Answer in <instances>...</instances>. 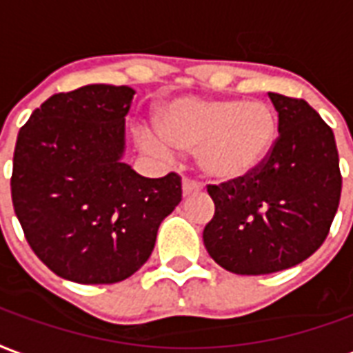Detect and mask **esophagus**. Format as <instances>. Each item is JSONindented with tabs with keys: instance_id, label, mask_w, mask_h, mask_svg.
Segmentation results:
<instances>
[{
	"instance_id": "obj_1",
	"label": "esophagus",
	"mask_w": 353,
	"mask_h": 353,
	"mask_svg": "<svg viewBox=\"0 0 353 353\" xmlns=\"http://www.w3.org/2000/svg\"><path fill=\"white\" fill-rule=\"evenodd\" d=\"M200 190V183L194 181V179H190V177H185L183 179V194H192V192H198Z\"/></svg>"
}]
</instances>
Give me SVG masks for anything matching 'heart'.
I'll use <instances>...</instances> for the list:
<instances>
[{"label":"heart","mask_w":353,"mask_h":353,"mask_svg":"<svg viewBox=\"0 0 353 353\" xmlns=\"http://www.w3.org/2000/svg\"><path fill=\"white\" fill-rule=\"evenodd\" d=\"M157 137L145 142L155 151L196 148L205 176L234 181L249 176L270 155L276 137L275 114L265 103L234 99H177L159 112Z\"/></svg>","instance_id":"b5f03b06"}]
</instances>
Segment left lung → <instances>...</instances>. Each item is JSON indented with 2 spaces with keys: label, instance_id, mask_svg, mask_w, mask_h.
Listing matches in <instances>:
<instances>
[{
  "label": "left lung",
  "instance_id": "obj_1",
  "mask_svg": "<svg viewBox=\"0 0 353 353\" xmlns=\"http://www.w3.org/2000/svg\"><path fill=\"white\" fill-rule=\"evenodd\" d=\"M279 137L249 176L208 185L215 215L203 245L237 275L288 270L320 249L339 208L343 176L333 130L303 99L268 93Z\"/></svg>",
  "mask_w": 353,
  "mask_h": 353
}]
</instances>
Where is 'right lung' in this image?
Masks as SVG:
<instances>
[{"label": "right lung", "mask_w": 353, "mask_h": 353, "mask_svg": "<svg viewBox=\"0 0 353 353\" xmlns=\"http://www.w3.org/2000/svg\"><path fill=\"white\" fill-rule=\"evenodd\" d=\"M134 91L91 83L56 93L18 132L10 196L23 236L61 279L114 284L151 256L181 202V176L143 177L121 163Z\"/></svg>", "instance_id": "right-lung-1"}]
</instances>
